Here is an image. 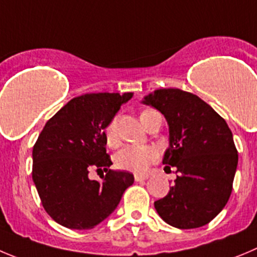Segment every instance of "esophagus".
I'll return each mask as SVG.
<instances>
[{
	"mask_svg": "<svg viewBox=\"0 0 257 257\" xmlns=\"http://www.w3.org/2000/svg\"><path fill=\"white\" fill-rule=\"evenodd\" d=\"M148 179V176H142V175H134V180L136 181H146V180Z\"/></svg>",
	"mask_w": 257,
	"mask_h": 257,
	"instance_id": "obj_1",
	"label": "esophagus"
}]
</instances>
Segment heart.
Wrapping results in <instances>:
<instances>
[{
    "label": "heart",
    "mask_w": 257,
    "mask_h": 257,
    "mask_svg": "<svg viewBox=\"0 0 257 257\" xmlns=\"http://www.w3.org/2000/svg\"><path fill=\"white\" fill-rule=\"evenodd\" d=\"M150 111L146 110L145 112ZM141 114V115H142ZM105 140L106 143L111 147L117 145V132H116V117L111 119L105 129ZM158 153L155 147L151 146H126L121 148L115 155V165L119 169L126 170V171L136 172V174H143L148 170V167L157 160Z\"/></svg>",
    "instance_id": "1"
}]
</instances>
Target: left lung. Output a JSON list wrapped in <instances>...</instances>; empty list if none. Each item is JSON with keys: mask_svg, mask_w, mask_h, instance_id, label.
Masks as SVG:
<instances>
[{"mask_svg": "<svg viewBox=\"0 0 257 257\" xmlns=\"http://www.w3.org/2000/svg\"><path fill=\"white\" fill-rule=\"evenodd\" d=\"M142 104L157 109L169 125L165 171L177 170L175 185L155 201L158 215L181 229L205 226L228 201L238 164L226 120L200 97L179 88H160Z\"/></svg>", "mask_w": 257, "mask_h": 257, "instance_id": "1", "label": "left lung"}]
</instances>
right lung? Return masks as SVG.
<instances>
[{
    "label": "right lung",
    "instance_id": "1",
    "mask_svg": "<svg viewBox=\"0 0 257 257\" xmlns=\"http://www.w3.org/2000/svg\"><path fill=\"white\" fill-rule=\"evenodd\" d=\"M133 92L86 93L47 121L33 148V181L48 214L71 229H91L106 219L134 176L109 170L105 129ZM92 168L107 172L91 180Z\"/></svg>",
    "mask_w": 257,
    "mask_h": 257
}]
</instances>
